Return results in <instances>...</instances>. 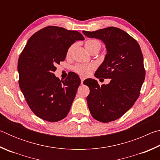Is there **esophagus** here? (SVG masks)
<instances>
[{
	"label": "esophagus",
	"instance_id": "34e87169",
	"mask_svg": "<svg viewBox=\"0 0 160 160\" xmlns=\"http://www.w3.org/2000/svg\"><path fill=\"white\" fill-rule=\"evenodd\" d=\"M80 80H81V84H83L84 80H85V78L83 77V76H80Z\"/></svg>",
	"mask_w": 160,
	"mask_h": 160
}]
</instances>
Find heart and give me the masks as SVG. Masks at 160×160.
<instances>
[{
  "label": "heart",
  "mask_w": 160,
  "mask_h": 160,
  "mask_svg": "<svg viewBox=\"0 0 160 160\" xmlns=\"http://www.w3.org/2000/svg\"><path fill=\"white\" fill-rule=\"evenodd\" d=\"M85 48L88 51L92 48H98L99 50L101 48V44L99 41L96 39H89L85 42ZM72 47L69 48L68 51V55H69L72 51ZM96 66L94 63H78L74 66L73 70L77 72L78 74L82 75V76H87V75H90L91 72L95 68Z\"/></svg>",
  "instance_id": "heart-1"
}]
</instances>
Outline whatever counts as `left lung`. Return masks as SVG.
I'll list each match as a JSON object with an SVG mask.
<instances>
[{"mask_svg": "<svg viewBox=\"0 0 160 160\" xmlns=\"http://www.w3.org/2000/svg\"><path fill=\"white\" fill-rule=\"evenodd\" d=\"M82 32L106 45L104 60L94 76L111 79L109 84L102 86L94 79L84 81L90 88L88 108L92 117L100 122L115 121L131 109L140 95L145 76L140 45L127 32L114 27Z\"/></svg>", "mask_w": 160, "mask_h": 160, "instance_id": "left-lung-1", "label": "left lung"}]
</instances>
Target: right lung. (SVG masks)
Wrapping results in <instances>:
<instances>
[{
    "label": "right lung",
    "mask_w": 160,
    "mask_h": 160,
    "mask_svg": "<svg viewBox=\"0 0 160 160\" xmlns=\"http://www.w3.org/2000/svg\"><path fill=\"white\" fill-rule=\"evenodd\" d=\"M85 38L77 31L56 26L40 29L29 38L19 57V86L29 108L43 120L56 122L68 115L80 79L71 72L60 80L53 72L75 41Z\"/></svg>",
    "instance_id": "obj_1"
}]
</instances>
